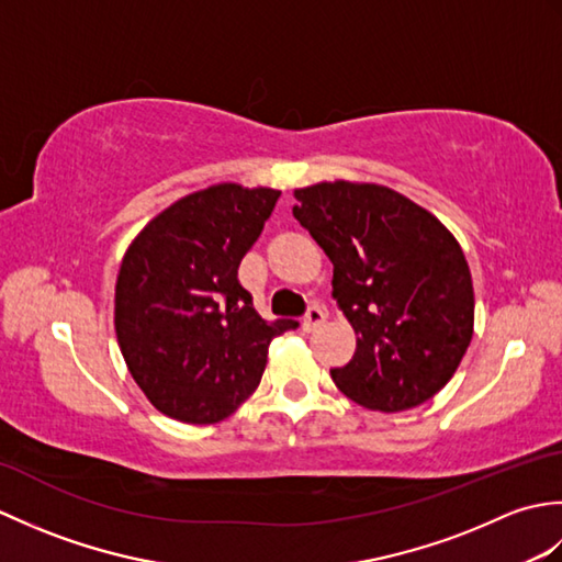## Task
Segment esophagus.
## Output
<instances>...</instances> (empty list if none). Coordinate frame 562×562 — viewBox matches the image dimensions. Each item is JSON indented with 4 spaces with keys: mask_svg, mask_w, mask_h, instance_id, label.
<instances>
[{
    "mask_svg": "<svg viewBox=\"0 0 562 562\" xmlns=\"http://www.w3.org/2000/svg\"><path fill=\"white\" fill-rule=\"evenodd\" d=\"M324 321H326L324 308H321V306H308V312L304 314V321H302V328H304L306 333H312V330H316L321 324H324Z\"/></svg>",
    "mask_w": 562,
    "mask_h": 562,
    "instance_id": "1",
    "label": "esophagus"
}]
</instances>
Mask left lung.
<instances>
[{"label":"left lung","mask_w":562,"mask_h":562,"mask_svg":"<svg viewBox=\"0 0 562 562\" xmlns=\"http://www.w3.org/2000/svg\"><path fill=\"white\" fill-rule=\"evenodd\" d=\"M292 214L333 262V300L357 336L336 386L369 411L429 401L473 338V282L457 238L432 212L376 183L294 190Z\"/></svg>","instance_id":"obj_1"}]
</instances>
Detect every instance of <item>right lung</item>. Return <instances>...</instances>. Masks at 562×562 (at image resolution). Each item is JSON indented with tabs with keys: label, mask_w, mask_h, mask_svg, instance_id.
I'll list each match as a JSON object with an SVG mask.
<instances>
[{
	"label": "right lung",
	"mask_w": 562,
	"mask_h": 562,
	"mask_svg": "<svg viewBox=\"0 0 562 562\" xmlns=\"http://www.w3.org/2000/svg\"><path fill=\"white\" fill-rule=\"evenodd\" d=\"M278 198L272 188L210 186L157 214L125 250L117 345L149 403L173 420L229 417L258 389L270 340L300 326L260 318L236 278Z\"/></svg>",
	"instance_id": "obj_1"
}]
</instances>
